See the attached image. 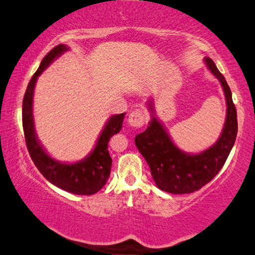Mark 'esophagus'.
I'll return each mask as SVG.
<instances>
[{"instance_id":"esophagus-1","label":"esophagus","mask_w":255,"mask_h":255,"mask_svg":"<svg viewBox=\"0 0 255 255\" xmlns=\"http://www.w3.org/2000/svg\"><path fill=\"white\" fill-rule=\"evenodd\" d=\"M146 120V113L142 110H135L133 111L132 113L128 115V124L131 125L132 128H142Z\"/></svg>"}]
</instances>
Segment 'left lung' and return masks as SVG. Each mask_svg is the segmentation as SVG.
Segmentation results:
<instances>
[{"instance_id":"1","label":"left lung","mask_w":255,"mask_h":255,"mask_svg":"<svg viewBox=\"0 0 255 255\" xmlns=\"http://www.w3.org/2000/svg\"><path fill=\"white\" fill-rule=\"evenodd\" d=\"M205 62L220 80L227 105L225 125L216 143L198 154L181 151L153 115L152 100L149 101V110L152 112L149 127L135 136L136 148L148 162L155 185L170 194L194 193L208 184L224 166L238 134V115L230 86L212 59L206 58Z\"/></svg>"}]
</instances>
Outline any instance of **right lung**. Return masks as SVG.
Segmentation results:
<instances>
[{"label":"right lung","instance_id":"right-lung-1","mask_svg":"<svg viewBox=\"0 0 255 255\" xmlns=\"http://www.w3.org/2000/svg\"><path fill=\"white\" fill-rule=\"evenodd\" d=\"M68 49L65 44H58L44 56L38 70L35 71L26 87L22 104V125L30 157L38 170L48 181L71 194L93 195L105 186L110 177L112 158L109 153V141L111 136L119 133L122 128L125 113L112 115L105 128H103L92 153L82 161L75 163H62L52 159L43 150L34 131L32 101L35 83L42 71Z\"/></svg>","mask_w":255,"mask_h":255}]
</instances>
